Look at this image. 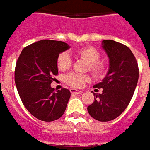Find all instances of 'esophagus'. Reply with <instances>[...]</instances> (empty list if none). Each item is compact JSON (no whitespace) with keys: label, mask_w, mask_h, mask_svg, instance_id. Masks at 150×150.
Instances as JSON below:
<instances>
[{"label":"esophagus","mask_w":150,"mask_h":150,"mask_svg":"<svg viewBox=\"0 0 150 150\" xmlns=\"http://www.w3.org/2000/svg\"><path fill=\"white\" fill-rule=\"evenodd\" d=\"M70 92H71L73 94H82V91H81V90H76V89H73V88H71V89H70Z\"/></svg>","instance_id":"34e87169"}]
</instances>
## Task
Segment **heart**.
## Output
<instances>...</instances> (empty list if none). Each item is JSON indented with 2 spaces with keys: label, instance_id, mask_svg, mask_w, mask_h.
Wrapping results in <instances>:
<instances>
[{
  "label": "heart",
  "instance_id": "b5f03b06",
  "mask_svg": "<svg viewBox=\"0 0 150 150\" xmlns=\"http://www.w3.org/2000/svg\"><path fill=\"white\" fill-rule=\"evenodd\" d=\"M74 52L89 63L88 69H90V71L96 77H103L107 73L108 64L103 60H98L100 57V52L96 48H94V47H80L74 50ZM56 64L58 69L61 71L69 69L72 64V60L69 54L67 52L60 53L57 57ZM64 81L71 86L79 88L82 86L86 82L90 81V76L88 74L72 73L67 75L64 78Z\"/></svg>",
  "mask_w": 150,
  "mask_h": 150
}]
</instances>
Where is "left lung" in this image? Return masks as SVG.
<instances>
[{"label":"left lung","mask_w":150,"mask_h":150,"mask_svg":"<svg viewBox=\"0 0 150 150\" xmlns=\"http://www.w3.org/2000/svg\"><path fill=\"white\" fill-rule=\"evenodd\" d=\"M102 47L109 59L106 77L94 88L103 89L87 107L91 117L102 122L114 120L128 107L139 77L137 60L128 47L114 40H103Z\"/></svg>","instance_id":"left-lung-1"}]
</instances>
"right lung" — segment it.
I'll use <instances>...</instances> for the list:
<instances>
[{"instance_id":"add662e5","label":"right lung","mask_w":150,"mask_h":150,"mask_svg":"<svg viewBox=\"0 0 150 150\" xmlns=\"http://www.w3.org/2000/svg\"><path fill=\"white\" fill-rule=\"evenodd\" d=\"M61 41L44 39L24 47L16 63V87L27 111L42 121H54L65 111L71 93L51 86L58 74L57 57L69 48Z\"/></svg>"}]
</instances>
